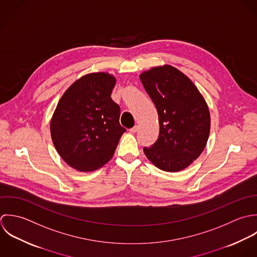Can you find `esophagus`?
Listing matches in <instances>:
<instances>
[{
  "label": "esophagus",
  "instance_id": "1",
  "mask_svg": "<svg viewBox=\"0 0 257 257\" xmlns=\"http://www.w3.org/2000/svg\"><path fill=\"white\" fill-rule=\"evenodd\" d=\"M138 129H139V127H138V126H134L133 128H131V129H130V132H131V133H136V132L138 131Z\"/></svg>",
  "mask_w": 257,
  "mask_h": 257
}]
</instances>
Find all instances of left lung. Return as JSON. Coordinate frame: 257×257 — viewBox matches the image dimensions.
I'll return each mask as SVG.
<instances>
[{
    "mask_svg": "<svg viewBox=\"0 0 257 257\" xmlns=\"http://www.w3.org/2000/svg\"><path fill=\"white\" fill-rule=\"evenodd\" d=\"M140 79L154 102L160 125L158 140L144 147V153L163 171H181L205 149L210 128L207 105L190 78L171 65L145 71Z\"/></svg>",
    "mask_w": 257,
    "mask_h": 257,
    "instance_id": "obj_1",
    "label": "left lung"
}]
</instances>
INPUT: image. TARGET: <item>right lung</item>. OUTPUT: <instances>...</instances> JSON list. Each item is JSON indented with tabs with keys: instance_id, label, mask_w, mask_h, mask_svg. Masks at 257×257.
I'll return each mask as SVG.
<instances>
[{
	"instance_id": "obj_1",
	"label": "right lung",
	"mask_w": 257,
	"mask_h": 257,
	"mask_svg": "<svg viewBox=\"0 0 257 257\" xmlns=\"http://www.w3.org/2000/svg\"><path fill=\"white\" fill-rule=\"evenodd\" d=\"M115 78L105 72L76 80L62 95L51 122L53 145L80 172L101 168L114 155L122 134L120 107L111 99Z\"/></svg>"
}]
</instances>
